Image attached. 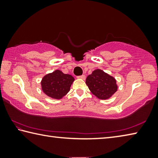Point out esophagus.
Returning <instances> with one entry per match:
<instances>
[{
    "label": "esophagus",
    "instance_id": "1",
    "mask_svg": "<svg viewBox=\"0 0 158 158\" xmlns=\"http://www.w3.org/2000/svg\"><path fill=\"white\" fill-rule=\"evenodd\" d=\"M77 78H78V79H85V76L83 74V75H81V76H77Z\"/></svg>",
    "mask_w": 158,
    "mask_h": 158
}]
</instances>
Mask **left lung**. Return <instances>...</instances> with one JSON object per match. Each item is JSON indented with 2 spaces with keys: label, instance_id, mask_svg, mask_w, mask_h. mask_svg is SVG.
Here are the masks:
<instances>
[{
  "label": "left lung",
  "instance_id": "left-lung-1",
  "mask_svg": "<svg viewBox=\"0 0 158 158\" xmlns=\"http://www.w3.org/2000/svg\"><path fill=\"white\" fill-rule=\"evenodd\" d=\"M85 84L93 94L101 100L111 97L118 89L116 79L99 69L87 77Z\"/></svg>",
  "mask_w": 158,
  "mask_h": 158
}]
</instances>
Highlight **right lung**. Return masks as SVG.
Returning a JSON list of instances; mask_svg holds the SVG:
<instances>
[{"instance_id":"right-lung-1","label":"right lung","mask_w":158,"mask_h":158,"mask_svg":"<svg viewBox=\"0 0 158 158\" xmlns=\"http://www.w3.org/2000/svg\"><path fill=\"white\" fill-rule=\"evenodd\" d=\"M74 77L70 74H64L60 70L45 75L41 85L43 92L53 99H60L69 91L74 81Z\"/></svg>"}]
</instances>
